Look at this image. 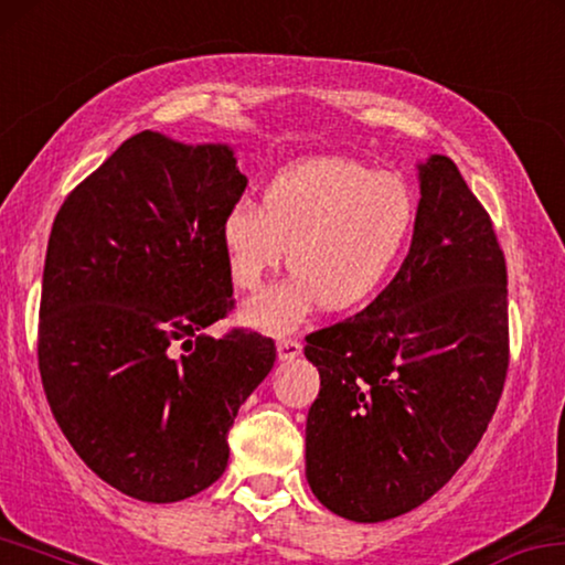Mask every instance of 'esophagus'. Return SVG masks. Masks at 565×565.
<instances>
[{
    "label": "esophagus",
    "instance_id": "esophagus-1",
    "mask_svg": "<svg viewBox=\"0 0 565 565\" xmlns=\"http://www.w3.org/2000/svg\"><path fill=\"white\" fill-rule=\"evenodd\" d=\"M300 351H302V343L298 341V338L282 335L280 341H277V355H280L282 361L295 359V355H300Z\"/></svg>",
    "mask_w": 565,
    "mask_h": 565
}]
</instances>
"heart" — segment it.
<instances>
[{
    "label": "heart",
    "instance_id": "heart-1",
    "mask_svg": "<svg viewBox=\"0 0 565 565\" xmlns=\"http://www.w3.org/2000/svg\"><path fill=\"white\" fill-rule=\"evenodd\" d=\"M412 222V189L396 173L349 159H310L280 171L263 206L242 199L222 222L239 290H257L290 247L295 273L249 300L247 320L280 333L318 302L341 310L369 298L402 253Z\"/></svg>",
    "mask_w": 565,
    "mask_h": 565
}]
</instances>
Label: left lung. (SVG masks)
I'll list each match as a JSON object with an SVG mask.
<instances>
[{
	"label": "left lung",
	"mask_w": 565,
	"mask_h": 565,
	"mask_svg": "<svg viewBox=\"0 0 565 565\" xmlns=\"http://www.w3.org/2000/svg\"><path fill=\"white\" fill-rule=\"evenodd\" d=\"M409 255L371 306L306 335L320 392L306 475L355 523L409 513L475 452L510 363L508 267L480 199L449 156L419 167Z\"/></svg>",
	"instance_id": "8db88e82"
}]
</instances>
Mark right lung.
<instances>
[{"instance_id":"add662e5","label":"right lung","mask_w":565,"mask_h":565,"mask_svg":"<svg viewBox=\"0 0 565 565\" xmlns=\"http://www.w3.org/2000/svg\"><path fill=\"white\" fill-rule=\"evenodd\" d=\"M245 186L227 146L141 131L52 222L42 388L77 457L128 498L177 502L220 480L234 416L275 363L273 338L202 333L234 308L222 222Z\"/></svg>"}]
</instances>
